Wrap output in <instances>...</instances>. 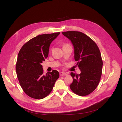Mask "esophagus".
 I'll return each mask as SVG.
<instances>
[{"label":"esophagus","instance_id":"34e87169","mask_svg":"<svg viewBox=\"0 0 122 122\" xmlns=\"http://www.w3.org/2000/svg\"><path fill=\"white\" fill-rule=\"evenodd\" d=\"M60 75H61V76H65V75H67V73H65V72H60Z\"/></svg>","mask_w":122,"mask_h":122}]
</instances>
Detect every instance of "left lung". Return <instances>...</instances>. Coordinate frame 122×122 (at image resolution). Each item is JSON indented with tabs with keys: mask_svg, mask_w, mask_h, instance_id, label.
<instances>
[{
	"mask_svg": "<svg viewBox=\"0 0 122 122\" xmlns=\"http://www.w3.org/2000/svg\"><path fill=\"white\" fill-rule=\"evenodd\" d=\"M62 34L71 42L74 47V59L81 73L71 72L72 83L69 85L74 93L87 95L97 87L102 75L103 61L97 45L85 34L78 31H67Z\"/></svg>",
	"mask_w": 122,
	"mask_h": 122,
	"instance_id": "8db88e82",
	"label": "left lung"
}]
</instances>
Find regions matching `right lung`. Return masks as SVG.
<instances>
[{"label":"right lung","instance_id":"right-lung-1","mask_svg":"<svg viewBox=\"0 0 122 122\" xmlns=\"http://www.w3.org/2000/svg\"><path fill=\"white\" fill-rule=\"evenodd\" d=\"M60 34L40 35L25 43L19 52L16 65L17 76L24 92L34 99L47 96L59 77V72L55 70L44 75L41 63L48 57L51 43Z\"/></svg>","mask_w":122,"mask_h":122}]
</instances>
